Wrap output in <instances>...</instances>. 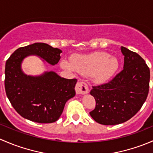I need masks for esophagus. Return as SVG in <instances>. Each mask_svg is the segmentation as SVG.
<instances>
[{"instance_id": "esophagus-1", "label": "esophagus", "mask_w": 153, "mask_h": 153, "mask_svg": "<svg viewBox=\"0 0 153 153\" xmlns=\"http://www.w3.org/2000/svg\"><path fill=\"white\" fill-rule=\"evenodd\" d=\"M89 91L88 85L85 82H78L76 86H75V92L78 95H84V94L87 93Z\"/></svg>"}]
</instances>
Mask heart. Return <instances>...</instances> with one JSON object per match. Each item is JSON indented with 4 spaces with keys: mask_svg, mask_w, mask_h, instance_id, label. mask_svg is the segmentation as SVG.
Wrapping results in <instances>:
<instances>
[{
    "mask_svg": "<svg viewBox=\"0 0 153 153\" xmlns=\"http://www.w3.org/2000/svg\"><path fill=\"white\" fill-rule=\"evenodd\" d=\"M60 64L65 70L75 69L83 75H92L94 81L97 84H104L110 80L119 67L118 59L104 52L76 55L72 58L71 63L62 60Z\"/></svg>",
    "mask_w": 153,
    "mask_h": 153,
    "instance_id": "obj_1",
    "label": "heart"
}]
</instances>
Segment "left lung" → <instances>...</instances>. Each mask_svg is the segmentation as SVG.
<instances>
[{
  "label": "left lung",
  "instance_id": "obj_1",
  "mask_svg": "<svg viewBox=\"0 0 153 153\" xmlns=\"http://www.w3.org/2000/svg\"><path fill=\"white\" fill-rule=\"evenodd\" d=\"M124 69L109 83L92 86L95 109L89 112L103 125L122 124L133 117L147 98L150 72L144 60L136 52L124 47Z\"/></svg>",
  "mask_w": 153,
  "mask_h": 153
}]
</instances>
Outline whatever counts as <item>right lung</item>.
Masks as SVG:
<instances>
[{
    "instance_id": "obj_1",
    "label": "right lung",
    "mask_w": 153,
    "mask_h": 153,
    "mask_svg": "<svg viewBox=\"0 0 153 153\" xmlns=\"http://www.w3.org/2000/svg\"><path fill=\"white\" fill-rule=\"evenodd\" d=\"M62 52L44 43L18 48L6 62L5 90L11 104L23 118L41 124L58 120L67 101L75 95L77 80L61 78L53 71L40 75H27L21 64L27 57L36 55L55 65Z\"/></svg>"
}]
</instances>
